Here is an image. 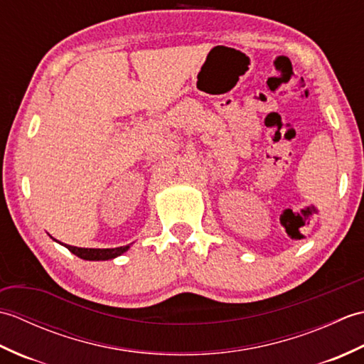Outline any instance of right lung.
<instances>
[{
    "label": "right lung",
    "instance_id": "right-lung-1",
    "mask_svg": "<svg viewBox=\"0 0 364 364\" xmlns=\"http://www.w3.org/2000/svg\"><path fill=\"white\" fill-rule=\"evenodd\" d=\"M59 242V241H58ZM63 244V242H60ZM67 247L76 257L81 259H87V261H105V259H112L115 257H120L122 253H125L129 245H123V247H115V249H82V247H73V245H67Z\"/></svg>",
    "mask_w": 364,
    "mask_h": 364
}]
</instances>
